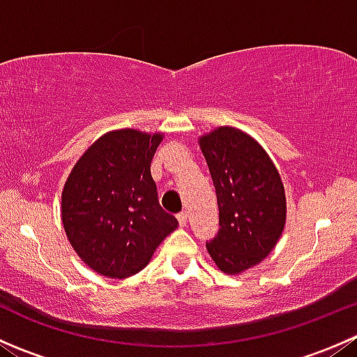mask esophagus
Masks as SVG:
<instances>
[{
  "instance_id": "1",
  "label": "esophagus",
  "mask_w": 357,
  "mask_h": 357,
  "mask_svg": "<svg viewBox=\"0 0 357 357\" xmlns=\"http://www.w3.org/2000/svg\"><path fill=\"white\" fill-rule=\"evenodd\" d=\"M178 221L181 226H186V222H188V214H186V212H179Z\"/></svg>"
}]
</instances>
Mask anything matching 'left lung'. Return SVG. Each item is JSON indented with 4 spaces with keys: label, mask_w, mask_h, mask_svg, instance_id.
I'll use <instances>...</instances> for the list:
<instances>
[{
    "label": "left lung",
    "mask_w": 357,
    "mask_h": 357,
    "mask_svg": "<svg viewBox=\"0 0 357 357\" xmlns=\"http://www.w3.org/2000/svg\"><path fill=\"white\" fill-rule=\"evenodd\" d=\"M219 205V231L207 252L219 271L242 275L264 261L287 222L282 176L264 149L231 126L199 138Z\"/></svg>",
    "instance_id": "1"
}]
</instances>
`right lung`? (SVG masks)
Here are the masks:
<instances>
[{"label":"right lung","instance_id":"obj_1","mask_svg":"<svg viewBox=\"0 0 357 357\" xmlns=\"http://www.w3.org/2000/svg\"><path fill=\"white\" fill-rule=\"evenodd\" d=\"M164 132L114 129L72 167L62 190V225L86 266L107 278L142 271L178 228L158 204L150 164Z\"/></svg>","mask_w":357,"mask_h":357}]
</instances>
